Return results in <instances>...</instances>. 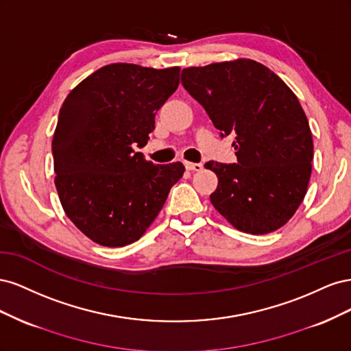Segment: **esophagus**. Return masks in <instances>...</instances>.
<instances>
[{
    "instance_id": "obj_1",
    "label": "esophagus",
    "mask_w": 351,
    "mask_h": 351,
    "mask_svg": "<svg viewBox=\"0 0 351 351\" xmlns=\"http://www.w3.org/2000/svg\"><path fill=\"white\" fill-rule=\"evenodd\" d=\"M184 167L189 169V171H200V169L204 168V165H202V164H197V162H189V161H186V162H184Z\"/></svg>"
}]
</instances>
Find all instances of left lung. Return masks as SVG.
Here are the masks:
<instances>
[{"mask_svg": "<svg viewBox=\"0 0 351 351\" xmlns=\"http://www.w3.org/2000/svg\"><path fill=\"white\" fill-rule=\"evenodd\" d=\"M182 83L221 137L236 133L237 164H205L218 177L212 205L249 234L281 228L303 202L312 173V132L299 99L247 58L184 69Z\"/></svg>", "mask_w": 351, "mask_h": 351, "instance_id": "1", "label": "left lung"}]
</instances>
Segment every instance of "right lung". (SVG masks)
Wrapping results in <instances>:
<instances>
[{
  "label": "right lung",
  "mask_w": 351,
  "mask_h": 351,
  "mask_svg": "<svg viewBox=\"0 0 351 351\" xmlns=\"http://www.w3.org/2000/svg\"><path fill=\"white\" fill-rule=\"evenodd\" d=\"M180 67L156 70L127 62L105 66L62 102L52 139L56 187L66 215L107 247L139 240L184 165H155L143 147L155 114L176 92Z\"/></svg>",
  "instance_id": "add662e5"
}]
</instances>
